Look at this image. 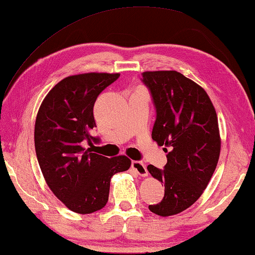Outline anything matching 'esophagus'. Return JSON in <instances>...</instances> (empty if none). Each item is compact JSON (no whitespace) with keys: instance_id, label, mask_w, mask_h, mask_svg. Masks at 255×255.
<instances>
[{"instance_id":"34e87169","label":"esophagus","mask_w":255,"mask_h":255,"mask_svg":"<svg viewBox=\"0 0 255 255\" xmlns=\"http://www.w3.org/2000/svg\"><path fill=\"white\" fill-rule=\"evenodd\" d=\"M131 168H132V170H135V172L138 173L139 176H142V177L147 176L148 172H147L146 165H145L142 161H132Z\"/></svg>"}]
</instances>
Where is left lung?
Returning <instances> with one entry per match:
<instances>
[{
  "mask_svg": "<svg viewBox=\"0 0 255 255\" xmlns=\"http://www.w3.org/2000/svg\"><path fill=\"white\" fill-rule=\"evenodd\" d=\"M142 76L156 111L152 138L164 146L168 160L164 169L147 165L164 185L163 199L148 209L169 217L195 203L216 170L221 145L218 118L207 92L180 72L145 71Z\"/></svg>",
  "mask_w": 255,
  "mask_h": 255,
  "instance_id": "left-lung-1",
  "label": "left lung"
}]
</instances>
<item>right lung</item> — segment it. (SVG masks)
I'll return each mask as SVG.
<instances>
[{
    "instance_id": "obj_1",
    "label": "right lung",
    "mask_w": 255,
    "mask_h": 255,
    "mask_svg": "<svg viewBox=\"0 0 255 255\" xmlns=\"http://www.w3.org/2000/svg\"><path fill=\"white\" fill-rule=\"evenodd\" d=\"M120 74L90 72L69 76L43 100L35 123V149L46 184L76 213H93L106 207L111 177L126 171L125 155L109 159L83 147L100 142L91 135L96 127L93 108L101 92Z\"/></svg>"
}]
</instances>
